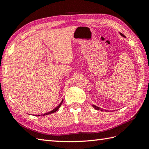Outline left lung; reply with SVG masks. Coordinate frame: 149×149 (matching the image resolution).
<instances>
[{"instance_id":"left-lung-1","label":"left lung","mask_w":149,"mask_h":149,"mask_svg":"<svg viewBox=\"0 0 149 149\" xmlns=\"http://www.w3.org/2000/svg\"><path fill=\"white\" fill-rule=\"evenodd\" d=\"M121 36H123V37H125V36H124V35H123V34H122V33H121ZM93 107H94V108H95V109L96 110H99V109H100V108H99V107H95V106H94V105H93Z\"/></svg>"}]
</instances>
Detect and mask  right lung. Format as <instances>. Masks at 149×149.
<instances>
[{"mask_svg": "<svg viewBox=\"0 0 149 149\" xmlns=\"http://www.w3.org/2000/svg\"><path fill=\"white\" fill-rule=\"evenodd\" d=\"M63 100H62V101H61V103L59 104V105L57 107H56L55 108V109H54V110H52V111H50V112H48V113H45V114H41V115H37V116H45V115H48V114H50V113H54V112H56L57 110L59 109V107H61V104H62V103H63Z\"/></svg>", "mask_w": 149, "mask_h": 149, "instance_id": "obj_1", "label": "right lung"}]
</instances>
